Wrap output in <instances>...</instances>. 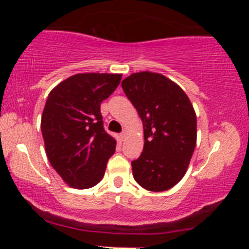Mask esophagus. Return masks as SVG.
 Masks as SVG:
<instances>
[{"label":"esophagus","instance_id":"1","mask_svg":"<svg viewBox=\"0 0 249 249\" xmlns=\"http://www.w3.org/2000/svg\"><path fill=\"white\" fill-rule=\"evenodd\" d=\"M127 132H128V131L126 130V128H124V130H123V132L121 133V136H122V139H125V138H126V136H127Z\"/></svg>","mask_w":249,"mask_h":249}]
</instances>
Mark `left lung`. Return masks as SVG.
<instances>
[{
  "label": "left lung",
  "mask_w": 249,
  "mask_h": 249,
  "mask_svg": "<svg viewBox=\"0 0 249 249\" xmlns=\"http://www.w3.org/2000/svg\"><path fill=\"white\" fill-rule=\"evenodd\" d=\"M122 88L144 127V148L131 162L133 178L147 191L170 190L185 176L196 148L193 105L178 84L157 72L132 73Z\"/></svg>",
  "instance_id": "8db88e82"
}]
</instances>
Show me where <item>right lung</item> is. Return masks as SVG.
Instances as JSON below:
<instances>
[{"label":"right lung","mask_w":249,"mask_h":249,"mask_svg":"<svg viewBox=\"0 0 249 249\" xmlns=\"http://www.w3.org/2000/svg\"><path fill=\"white\" fill-rule=\"evenodd\" d=\"M121 79L119 73H77L48 96L41 121L45 152L71 187H93L104 177L117 142L103 126L101 103Z\"/></svg>","instance_id":"right-lung-1"}]
</instances>
